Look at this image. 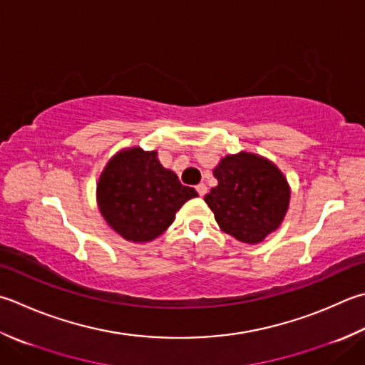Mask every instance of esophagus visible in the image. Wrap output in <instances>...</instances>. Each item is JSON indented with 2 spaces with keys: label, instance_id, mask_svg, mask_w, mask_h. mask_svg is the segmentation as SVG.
<instances>
[{
  "label": "esophagus",
  "instance_id": "obj_1",
  "mask_svg": "<svg viewBox=\"0 0 365 365\" xmlns=\"http://www.w3.org/2000/svg\"><path fill=\"white\" fill-rule=\"evenodd\" d=\"M196 191L199 192V196H205V192H207V187L204 183H199L197 187H196Z\"/></svg>",
  "mask_w": 365,
  "mask_h": 365
}]
</instances>
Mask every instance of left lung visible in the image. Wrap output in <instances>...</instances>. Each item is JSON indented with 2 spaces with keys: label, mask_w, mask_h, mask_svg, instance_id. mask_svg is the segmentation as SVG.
I'll use <instances>...</instances> for the list:
<instances>
[{
  "label": "left lung",
  "mask_w": 365,
  "mask_h": 365,
  "mask_svg": "<svg viewBox=\"0 0 365 365\" xmlns=\"http://www.w3.org/2000/svg\"><path fill=\"white\" fill-rule=\"evenodd\" d=\"M218 187L205 202L226 234L258 244L280 226L289 204L287 178L272 163L242 152L221 160L213 170Z\"/></svg>",
  "instance_id": "1"
}]
</instances>
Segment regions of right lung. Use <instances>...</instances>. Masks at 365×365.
<instances>
[{"label":"right lung","instance_id":"obj_1","mask_svg":"<svg viewBox=\"0 0 365 365\" xmlns=\"http://www.w3.org/2000/svg\"><path fill=\"white\" fill-rule=\"evenodd\" d=\"M195 188L164 169L156 152L123 150L107 164L98 183L99 210L113 231L130 242H148L168 230Z\"/></svg>","mask_w":365,"mask_h":365}]
</instances>
